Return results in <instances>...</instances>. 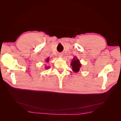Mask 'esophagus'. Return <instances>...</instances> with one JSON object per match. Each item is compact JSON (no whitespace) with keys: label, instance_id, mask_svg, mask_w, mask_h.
Here are the masks:
<instances>
[{"label":"esophagus","instance_id":"esophagus-1","mask_svg":"<svg viewBox=\"0 0 121 121\" xmlns=\"http://www.w3.org/2000/svg\"><path fill=\"white\" fill-rule=\"evenodd\" d=\"M63 56V53H59V54H58V56H59V57H62V56Z\"/></svg>","mask_w":121,"mask_h":121}]
</instances>
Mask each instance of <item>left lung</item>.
I'll return each mask as SVG.
<instances>
[{
	"label": "left lung",
	"instance_id": "obj_1",
	"mask_svg": "<svg viewBox=\"0 0 121 121\" xmlns=\"http://www.w3.org/2000/svg\"><path fill=\"white\" fill-rule=\"evenodd\" d=\"M71 65L72 66L73 71L74 72H78L81 66V64L80 63L79 60L75 57L73 58Z\"/></svg>",
	"mask_w": 121,
	"mask_h": 121
}]
</instances>
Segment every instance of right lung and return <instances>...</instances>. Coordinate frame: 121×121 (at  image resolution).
I'll use <instances>...</instances> for the list:
<instances>
[{"instance_id": "add662e5", "label": "right lung", "mask_w": 121, "mask_h": 121, "mask_svg": "<svg viewBox=\"0 0 121 121\" xmlns=\"http://www.w3.org/2000/svg\"><path fill=\"white\" fill-rule=\"evenodd\" d=\"M46 62H48V61H49V58H47V60H46ZM46 68H47V69H48V67H46Z\"/></svg>"}]
</instances>
